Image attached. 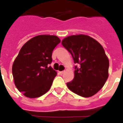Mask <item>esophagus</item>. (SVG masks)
Instances as JSON below:
<instances>
[{"label": "esophagus", "mask_w": 123, "mask_h": 123, "mask_svg": "<svg viewBox=\"0 0 123 123\" xmlns=\"http://www.w3.org/2000/svg\"><path fill=\"white\" fill-rule=\"evenodd\" d=\"M64 71H61V72H59V74H60L61 75H62V74H64Z\"/></svg>", "instance_id": "1"}]
</instances>
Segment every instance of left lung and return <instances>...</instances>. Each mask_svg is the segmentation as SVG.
Wrapping results in <instances>:
<instances>
[{
  "label": "left lung",
  "mask_w": 123,
  "mask_h": 123,
  "mask_svg": "<svg viewBox=\"0 0 123 123\" xmlns=\"http://www.w3.org/2000/svg\"><path fill=\"white\" fill-rule=\"evenodd\" d=\"M62 45L72 55L75 67L74 78L67 83L70 90L84 98L95 95L105 84L109 76V62L103 47L86 35H70Z\"/></svg>",
  "instance_id": "left-lung-1"
}]
</instances>
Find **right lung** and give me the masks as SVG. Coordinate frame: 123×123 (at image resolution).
<instances>
[{
    "label": "right lung",
    "instance_id": "1",
    "mask_svg": "<svg viewBox=\"0 0 123 123\" xmlns=\"http://www.w3.org/2000/svg\"><path fill=\"white\" fill-rule=\"evenodd\" d=\"M61 39L56 35H40L27 41L12 65L15 86L29 98H39L51 88L56 72L51 67L53 51Z\"/></svg>",
    "mask_w": 123,
    "mask_h": 123
}]
</instances>
